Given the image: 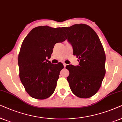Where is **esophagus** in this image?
<instances>
[{"label":"esophagus","instance_id":"obj_1","mask_svg":"<svg viewBox=\"0 0 122 122\" xmlns=\"http://www.w3.org/2000/svg\"><path fill=\"white\" fill-rule=\"evenodd\" d=\"M63 65H64V67H65L66 66V65H67V64H66L65 63H63Z\"/></svg>","mask_w":122,"mask_h":122}]
</instances>
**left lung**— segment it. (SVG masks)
<instances>
[{
  "instance_id": "1",
  "label": "left lung",
  "mask_w": 122,
  "mask_h": 122,
  "mask_svg": "<svg viewBox=\"0 0 122 122\" xmlns=\"http://www.w3.org/2000/svg\"><path fill=\"white\" fill-rule=\"evenodd\" d=\"M62 29L74 55L79 60V65L66 66L70 72L67 77L70 87L79 98H90L99 90L105 74L103 47L96 32L86 24H74Z\"/></svg>"
}]
</instances>
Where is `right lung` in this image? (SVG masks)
Returning a JSON list of instances; mask_svg holds the SVG:
<instances>
[{"instance_id": "1", "label": "right lung", "mask_w": 122, "mask_h": 122, "mask_svg": "<svg viewBox=\"0 0 122 122\" xmlns=\"http://www.w3.org/2000/svg\"><path fill=\"white\" fill-rule=\"evenodd\" d=\"M66 39L61 28L44 25L34 28L23 41L18 61L19 77L32 98L45 99L54 92L64 65L60 62L52 64L48 59L55 45Z\"/></svg>"}]
</instances>
